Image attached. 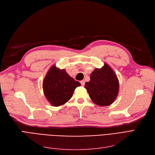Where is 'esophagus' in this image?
Returning <instances> with one entry per match:
<instances>
[{
	"mask_svg": "<svg viewBox=\"0 0 155 155\" xmlns=\"http://www.w3.org/2000/svg\"><path fill=\"white\" fill-rule=\"evenodd\" d=\"M81 85L83 86H84V84H85V81H84V80H82V81H81Z\"/></svg>",
	"mask_w": 155,
	"mask_h": 155,
	"instance_id": "obj_1",
	"label": "esophagus"
}]
</instances>
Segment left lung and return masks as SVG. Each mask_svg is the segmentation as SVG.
I'll return each instance as SVG.
<instances>
[{"label": "left lung", "mask_w": 155, "mask_h": 155, "mask_svg": "<svg viewBox=\"0 0 155 155\" xmlns=\"http://www.w3.org/2000/svg\"><path fill=\"white\" fill-rule=\"evenodd\" d=\"M85 88L95 104L108 106L117 97L119 83L114 71L105 63L101 69H95L91 74L90 81L86 83Z\"/></svg>", "instance_id": "left-lung-1"}]
</instances>
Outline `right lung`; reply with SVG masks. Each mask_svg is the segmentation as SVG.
I'll list each match as a JSON object with an SVG mask.
<instances>
[{
    "mask_svg": "<svg viewBox=\"0 0 155 155\" xmlns=\"http://www.w3.org/2000/svg\"><path fill=\"white\" fill-rule=\"evenodd\" d=\"M81 84L71 78L65 69L52 65L47 73L43 82L44 94L50 104L58 107L68 102L74 91Z\"/></svg>",
    "mask_w": 155,
    "mask_h": 155,
    "instance_id": "add662e5",
    "label": "right lung"
}]
</instances>
